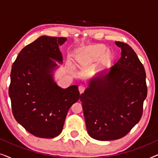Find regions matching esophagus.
<instances>
[{"label": "esophagus", "instance_id": "esophagus-1", "mask_svg": "<svg viewBox=\"0 0 158 158\" xmlns=\"http://www.w3.org/2000/svg\"><path fill=\"white\" fill-rule=\"evenodd\" d=\"M78 90H79V92H80V94H83V93L84 92V90H85V88L83 87V86H82V85H80L79 87H78Z\"/></svg>", "mask_w": 158, "mask_h": 158}]
</instances>
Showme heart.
Masks as SVG:
<instances>
[{"label": "heart", "instance_id": "heart-1", "mask_svg": "<svg viewBox=\"0 0 158 158\" xmlns=\"http://www.w3.org/2000/svg\"><path fill=\"white\" fill-rule=\"evenodd\" d=\"M107 51V47L104 44H98L77 49L73 53L74 64L77 67H82L96 61L99 58L104 62L110 61L111 55Z\"/></svg>", "mask_w": 158, "mask_h": 158}]
</instances>
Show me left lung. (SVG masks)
<instances>
[{
  "instance_id": "1",
  "label": "left lung",
  "mask_w": 158,
  "mask_h": 158,
  "mask_svg": "<svg viewBox=\"0 0 158 158\" xmlns=\"http://www.w3.org/2000/svg\"><path fill=\"white\" fill-rule=\"evenodd\" d=\"M122 49L114 66L89 81L81 95L86 128L100 141L120 139L139 122L148 94L146 73L133 49L115 42Z\"/></svg>"
}]
</instances>
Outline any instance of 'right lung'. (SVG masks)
<instances>
[{
	"label": "right lung",
	"mask_w": 158,
	"mask_h": 158,
	"mask_svg": "<svg viewBox=\"0 0 158 158\" xmlns=\"http://www.w3.org/2000/svg\"><path fill=\"white\" fill-rule=\"evenodd\" d=\"M65 37L42 36L21 49L13 63L8 89L15 119L31 135L54 138L61 133L68 110L81 97L77 85L62 88L53 79L62 62Z\"/></svg>",
	"instance_id": "1"
}]
</instances>
